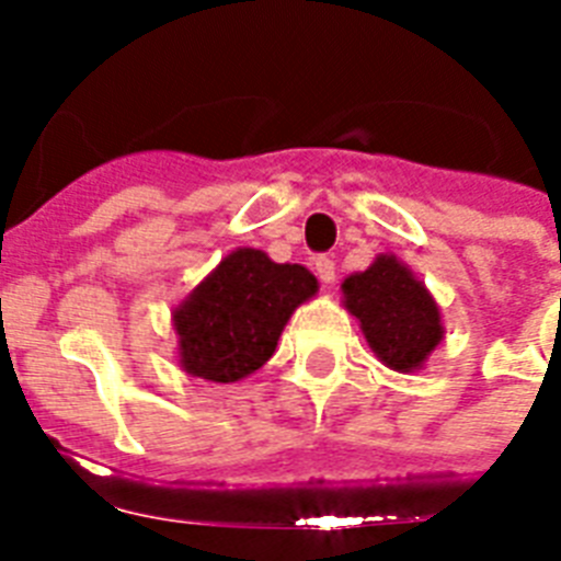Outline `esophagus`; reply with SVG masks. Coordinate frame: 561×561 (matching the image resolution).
<instances>
[{
  "mask_svg": "<svg viewBox=\"0 0 561 561\" xmlns=\"http://www.w3.org/2000/svg\"><path fill=\"white\" fill-rule=\"evenodd\" d=\"M314 271H317V276L325 282V285H332L334 273H337V271H334V259H329V255H317Z\"/></svg>",
  "mask_w": 561,
  "mask_h": 561,
  "instance_id": "1",
  "label": "esophagus"
}]
</instances>
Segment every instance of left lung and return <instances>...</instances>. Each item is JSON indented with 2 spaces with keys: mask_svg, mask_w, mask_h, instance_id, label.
<instances>
[{
  "mask_svg": "<svg viewBox=\"0 0 561 561\" xmlns=\"http://www.w3.org/2000/svg\"><path fill=\"white\" fill-rule=\"evenodd\" d=\"M343 297L373 352L390 369H419L443 341L439 308L396 255H378L369 271L350 276L343 282Z\"/></svg>",
  "mask_w": 561,
  "mask_h": 561,
  "instance_id": "8db88e82",
  "label": "left lung"
}]
</instances>
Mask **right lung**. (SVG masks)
<instances>
[{
    "label": "right lung",
    "mask_w": 561,
    "mask_h": 561,
    "mask_svg": "<svg viewBox=\"0 0 561 561\" xmlns=\"http://www.w3.org/2000/svg\"><path fill=\"white\" fill-rule=\"evenodd\" d=\"M317 294L302 264H276L262 250H236L178 308L180 364L206 381L229 383L271 358L299 302Z\"/></svg>",
    "instance_id": "obj_1"
}]
</instances>
